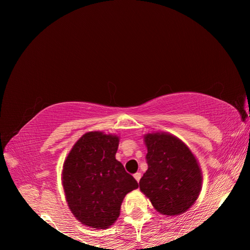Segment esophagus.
I'll return each mask as SVG.
<instances>
[{
    "instance_id": "esophagus-1",
    "label": "esophagus",
    "mask_w": 250,
    "mask_h": 250,
    "mask_svg": "<svg viewBox=\"0 0 250 250\" xmlns=\"http://www.w3.org/2000/svg\"><path fill=\"white\" fill-rule=\"evenodd\" d=\"M133 177H134V179H135V181H137L138 182V183H139V181H140V179H141V173H135V174L133 175Z\"/></svg>"
}]
</instances>
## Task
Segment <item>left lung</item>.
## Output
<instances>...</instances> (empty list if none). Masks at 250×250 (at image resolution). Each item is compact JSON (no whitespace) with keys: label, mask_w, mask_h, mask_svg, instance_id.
Wrapping results in <instances>:
<instances>
[{"label":"left lung","mask_w":250,"mask_h":250,"mask_svg":"<svg viewBox=\"0 0 250 250\" xmlns=\"http://www.w3.org/2000/svg\"><path fill=\"white\" fill-rule=\"evenodd\" d=\"M147 149V170L140 191L154 208L167 216L185 213L202 188V170L191 149L171 133L152 132L143 137Z\"/></svg>","instance_id":"8db88e82"}]
</instances>
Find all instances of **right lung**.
Returning a JSON list of instances; mask_svg holds the SVG:
<instances>
[{"label":"right lung","instance_id":"right-lung-1","mask_svg":"<svg viewBox=\"0 0 250 250\" xmlns=\"http://www.w3.org/2000/svg\"><path fill=\"white\" fill-rule=\"evenodd\" d=\"M117 134L84 133L71 147L62 166V183L68 208L84 226L105 229L120 215L122 201L138 188L116 153Z\"/></svg>","mask_w":250,"mask_h":250}]
</instances>
